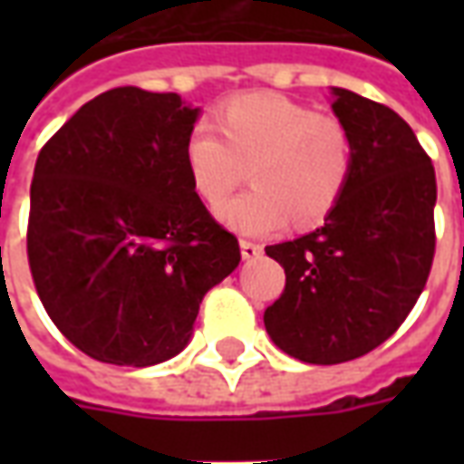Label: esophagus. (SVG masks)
I'll use <instances>...</instances> for the list:
<instances>
[{
    "label": "esophagus",
    "instance_id": "1",
    "mask_svg": "<svg viewBox=\"0 0 464 464\" xmlns=\"http://www.w3.org/2000/svg\"><path fill=\"white\" fill-rule=\"evenodd\" d=\"M241 256L246 258V261H253V258L263 256V246L261 243H253V241H241Z\"/></svg>",
    "mask_w": 464,
    "mask_h": 464
}]
</instances>
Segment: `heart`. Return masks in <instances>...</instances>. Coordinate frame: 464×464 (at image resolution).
I'll list each match as a JSON object with an SVG mask.
<instances>
[{
    "instance_id": "b5f03b06",
    "label": "heart",
    "mask_w": 464,
    "mask_h": 464,
    "mask_svg": "<svg viewBox=\"0 0 464 464\" xmlns=\"http://www.w3.org/2000/svg\"><path fill=\"white\" fill-rule=\"evenodd\" d=\"M211 123L186 139L183 161L193 188L208 208H218L246 179L251 191L221 208V221L243 236H273L288 223L318 226L348 191L353 139L333 114L313 111L273 92L236 96Z\"/></svg>"
}]
</instances>
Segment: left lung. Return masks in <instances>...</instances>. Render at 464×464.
Wrapping results in <instances>:
<instances>
[{"label": "left lung", "instance_id": "left-lung-1", "mask_svg": "<svg viewBox=\"0 0 464 464\" xmlns=\"http://www.w3.org/2000/svg\"><path fill=\"white\" fill-rule=\"evenodd\" d=\"M333 114L353 139V176L321 228L266 253L285 271L263 313L291 358L335 365L385 343L408 318L435 256L432 161L392 109L333 86Z\"/></svg>", "mask_w": 464, "mask_h": 464}]
</instances>
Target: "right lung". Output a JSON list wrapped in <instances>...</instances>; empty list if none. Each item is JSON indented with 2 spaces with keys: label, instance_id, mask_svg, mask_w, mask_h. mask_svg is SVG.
Segmentation results:
<instances>
[{
  "label": "right lung",
  "instance_id": "obj_1",
  "mask_svg": "<svg viewBox=\"0 0 464 464\" xmlns=\"http://www.w3.org/2000/svg\"><path fill=\"white\" fill-rule=\"evenodd\" d=\"M196 119L179 94L119 86L39 151L29 268L49 318L89 358L133 368L173 358L203 295L241 261L186 171Z\"/></svg>",
  "mask_w": 464,
  "mask_h": 464
}]
</instances>
